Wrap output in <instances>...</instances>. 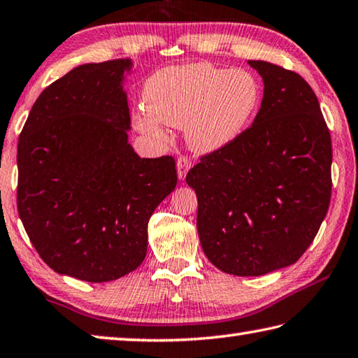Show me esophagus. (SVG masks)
I'll list each match as a JSON object with an SVG mask.
<instances>
[{
    "mask_svg": "<svg viewBox=\"0 0 358 358\" xmlns=\"http://www.w3.org/2000/svg\"><path fill=\"white\" fill-rule=\"evenodd\" d=\"M176 168H178V178L180 180H184L188 170H190V168H192L190 159H188V157H179L178 159V164H176Z\"/></svg>",
    "mask_w": 358,
    "mask_h": 358,
    "instance_id": "obj_1",
    "label": "esophagus"
}]
</instances>
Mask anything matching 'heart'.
<instances>
[{
    "instance_id": "b5f03b06",
    "label": "heart",
    "mask_w": 358,
    "mask_h": 358,
    "mask_svg": "<svg viewBox=\"0 0 358 358\" xmlns=\"http://www.w3.org/2000/svg\"><path fill=\"white\" fill-rule=\"evenodd\" d=\"M262 89L246 70H227L212 64L164 69L146 80V112L134 115V124L152 138L166 137L164 124L184 127L190 150L217 152L237 140L257 110Z\"/></svg>"
}]
</instances>
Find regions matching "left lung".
<instances>
[{"instance_id": "left-lung-1", "label": "left lung", "mask_w": 358, "mask_h": 358, "mask_svg": "<svg viewBox=\"0 0 358 358\" xmlns=\"http://www.w3.org/2000/svg\"><path fill=\"white\" fill-rule=\"evenodd\" d=\"M263 80L252 126L187 174L202 251L222 273L263 275L298 262L326 218L332 141L298 73L248 60Z\"/></svg>"}]
</instances>
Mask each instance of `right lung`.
Here are the masks:
<instances>
[{"label": "right lung", "instance_id": "add662e5", "mask_svg": "<svg viewBox=\"0 0 358 358\" xmlns=\"http://www.w3.org/2000/svg\"><path fill=\"white\" fill-rule=\"evenodd\" d=\"M132 59L84 64L40 93L18 140L17 206L40 257L59 274L110 282L137 269L148 222L178 184L174 159L129 143Z\"/></svg>", "mask_w": 358, "mask_h": 358}]
</instances>
